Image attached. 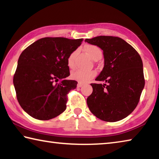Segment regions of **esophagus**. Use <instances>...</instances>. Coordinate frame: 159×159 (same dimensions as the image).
<instances>
[{"label":"esophagus","instance_id":"obj_1","mask_svg":"<svg viewBox=\"0 0 159 159\" xmlns=\"http://www.w3.org/2000/svg\"><path fill=\"white\" fill-rule=\"evenodd\" d=\"M83 85V84H82L81 83H78V85H77V87L78 88H80V87H82Z\"/></svg>","mask_w":159,"mask_h":159}]
</instances>
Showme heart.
Segmentation results:
<instances>
[{
    "label": "heart",
    "mask_w": 159,
    "mask_h": 159,
    "mask_svg": "<svg viewBox=\"0 0 159 159\" xmlns=\"http://www.w3.org/2000/svg\"><path fill=\"white\" fill-rule=\"evenodd\" d=\"M84 50L93 60L98 57H102V50L95 45H86L84 47ZM75 56H76V52L74 51V52L70 53V55L67 57V65L69 68H74ZM96 74V71L94 70L77 69L72 72L71 77L72 79L76 80L78 82L85 83L93 79L94 77H95Z\"/></svg>",
    "instance_id": "obj_1"
}]
</instances>
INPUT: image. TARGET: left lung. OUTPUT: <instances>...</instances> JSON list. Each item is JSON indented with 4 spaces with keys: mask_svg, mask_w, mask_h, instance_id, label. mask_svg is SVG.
<instances>
[{
    "mask_svg": "<svg viewBox=\"0 0 159 159\" xmlns=\"http://www.w3.org/2000/svg\"><path fill=\"white\" fill-rule=\"evenodd\" d=\"M103 50L104 66L96 78L104 84L91 83L93 93L87 98L90 111L107 122H116L136 108L144 87L143 64L136 50L116 36H99L85 39Z\"/></svg>",
    "mask_w": 159,
    "mask_h": 159,
    "instance_id": "left-lung-1",
    "label": "left lung"
}]
</instances>
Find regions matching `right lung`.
Returning <instances> with one entry per match:
<instances>
[{
    "instance_id": "1",
    "label": "right lung",
    "mask_w": 159,
    "mask_h": 159,
    "mask_svg": "<svg viewBox=\"0 0 159 159\" xmlns=\"http://www.w3.org/2000/svg\"><path fill=\"white\" fill-rule=\"evenodd\" d=\"M82 41L45 37L21 52L13 83L19 104L31 117L47 120L65 111L67 95L78 83L66 79L70 75L67 57Z\"/></svg>"
}]
</instances>
